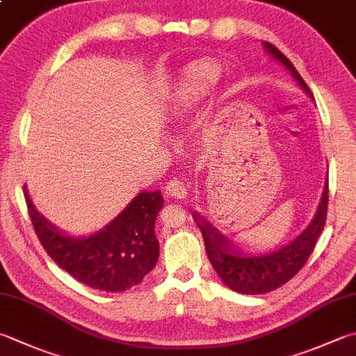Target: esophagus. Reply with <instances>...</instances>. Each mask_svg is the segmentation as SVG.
I'll use <instances>...</instances> for the list:
<instances>
[{
	"mask_svg": "<svg viewBox=\"0 0 356 356\" xmlns=\"http://www.w3.org/2000/svg\"><path fill=\"white\" fill-rule=\"evenodd\" d=\"M165 193L169 197L183 200L187 197V193H189V187H187L184 183H181V181H178V179H172L170 183L165 186Z\"/></svg>",
	"mask_w": 356,
	"mask_h": 356,
	"instance_id": "esophagus-1",
	"label": "esophagus"
}]
</instances>
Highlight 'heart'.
I'll return each mask as SVG.
<instances>
[{
  "instance_id": "obj_1",
  "label": "heart",
  "mask_w": 356,
  "mask_h": 356,
  "mask_svg": "<svg viewBox=\"0 0 356 356\" xmlns=\"http://www.w3.org/2000/svg\"><path fill=\"white\" fill-rule=\"evenodd\" d=\"M220 77L221 70L217 63H198L187 68L173 95L175 108L186 110L195 105L198 100L209 95Z\"/></svg>"
}]
</instances>
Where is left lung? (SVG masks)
Returning <instances> with one entry per match:
<instances>
[{"mask_svg":"<svg viewBox=\"0 0 356 356\" xmlns=\"http://www.w3.org/2000/svg\"><path fill=\"white\" fill-rule=\"evenodd\" d=\"M264 48L274 60H277L284 68L290 71L305 95L313 100L310 88L304 82V79L299 76V72L290 60L271 43L264 42ZM327 203L328 183L325 181L316 213H314L313 220L308 223L305 229L298 237L288 241L286 245L265 252L241 250L223 232H220L209 220L200 216L197 211L192 216L201 234H203L207 257H209V261L221 279V282L227 288H231L232 291L241 294H264L282 286L302 270L325 226Z\"/></svg>","mask_w":356,"mask_h":356,"instance_id":"1","label":"left lung"}]
</instances>
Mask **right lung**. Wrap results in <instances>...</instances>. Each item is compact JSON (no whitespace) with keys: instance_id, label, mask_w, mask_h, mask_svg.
Instances as JSON below:
<instances>
[{"instance_id":"right-lung-1","label":"right lung","mask_w":356,"mask_h":356,"mask_svg":"<svg viewBox=\"0 0 356 356\" xmlns=\"http://www.w3.org/2000/svg\"><path fill=\"white\" fill-rule=\"evenodd\" d=\"M29 217L49 257L95 290L120 293L138 285L159 257L155 221L163 209L161 191L139 192L102 229L85 237L70 236L37 211L24 187Z\"/></svg>"}]
</instances>
